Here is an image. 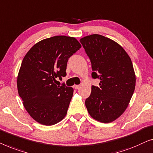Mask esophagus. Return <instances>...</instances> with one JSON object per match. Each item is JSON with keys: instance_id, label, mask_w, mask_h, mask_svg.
I'll use <instances>...</instances> for the list:
<instances>
[{"instance_id": "34e87169", "label": "esophagus", "mask_w": 153, "mask_h": 153, "mask_svg": "<svg viewBox=\"0 0 153 153\" xmlns=\"http://www.w3.org/2000/svg\"><path fill=\"white\" fill-rule=\"evenodd\" d=\"M74 89H79V85H74Z\"/></svg>"}]
</instances>
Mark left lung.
<instances>
[{"mask_svg": "<svg viewBox=\"0 0 153 153\" xmlns=\"http://www.w3.org/2000/svg\"><path fill=\"white\" fill-rule=\"evenodd\" d=\"M79 42L91 61L92 77L100 80V87H91L86 107L93 119L111 123L126 111L134 93L136 76L132 61L118 43L102 35L91 34Z\"/></svg>", "mask_w": 153, "mask_h": 153, "instance_id": "8db88e82", "label": "left lung"}]
</instances>
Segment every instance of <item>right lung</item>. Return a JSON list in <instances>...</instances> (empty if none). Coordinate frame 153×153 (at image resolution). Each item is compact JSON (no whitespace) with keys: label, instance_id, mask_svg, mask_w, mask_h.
<instances>
[{"label":"right lung","instance_id":"right-lung-1","mask_svg":"<svg viewBox=\"0 0 153 153\" xmlns=\"http://www.w3.org/2000/svg\"><path fill=\"white\" fill-rule=\"evenodd\" d=\"M80 48L76 38L55 36L36 43L23 58L17 77L19 95L39 123L53 126L66 117L74 89L56 82L66 76L68 58Z\"/></svg>","mask_w":153,"mask_h":153}]
</instances>
